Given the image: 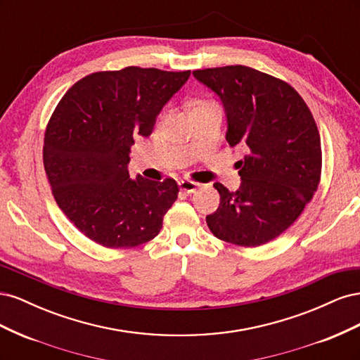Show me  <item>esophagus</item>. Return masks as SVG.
Instances as JSON below:
<instances>
[{
	"label": "esophagus",
	"mask_w": 360,
	"mask_h": 360,
	"mask_svg": "<svg viewBox=\"0 0 360 360\" xmlns=\"http://www.w3.org/2000/svg\"><path fill=\"white\" fill-rule=\"evenodd\" d=\"M179 186H180V189H181L183 192L193 193L195 191H197V189L200 188V184L192 181V180H181V181L179 183Z\"/></svg>",
	"instance_id": "1"
}]
</instances>
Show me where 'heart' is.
<instances>
[{
  "label": "heart",
  "mask_w": 360,
  "mask_h": 360,
  "mask_svg": "<svg viewBox=\"0 0 360 360\" xmlns=\"http://www.w3.org/2000/svg\"><path fill=\"white\" fill-rule=\"evenodd\" d=\"M212 106H216V103L212 102V101H198L197 103L192 106V112L200 111V110H205V108H212Z\"/></svg>",
  "instance_id": "obj_1"
}]
</instances>
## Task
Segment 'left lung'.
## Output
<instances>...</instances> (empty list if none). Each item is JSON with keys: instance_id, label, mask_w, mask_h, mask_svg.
Here are the masks:
<instances>
[{"instance_id": "8db88e82", "label": "left lung", "mask_w": 360, "mask_h": 360, "mask_svg": "<svg viewBox=\"0 0 360 360\" xmlns=\"http://www.w3.org/2000/svg\"><path fill=\"white\" fill-rule=\"evenodd\" d=\"M224 103L231 147L240 144L242 184L214 183L221 202L205 217L213 236L257 248L274 240L309 204L321 179L319 127L302 96L275 76L246 66L192 72Z\"/></svg>"}]
</instances>
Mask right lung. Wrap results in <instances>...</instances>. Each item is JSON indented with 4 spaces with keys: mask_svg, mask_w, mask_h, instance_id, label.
Masks as SVG:
<instances>
[{
    "mask_svg": "<svg viewBox=\"0 0 360 360\" xmlns=\"http://www.w3.org/2000/svg\"><path fill=\"white\" fill-rule=\"evenodd\" d=\"M189 75L135 66L96 72L73 84L53 110L43 165L58 207L94 243L135 248L159 234L179 186L169 177L130 180V146L153 132Z\"/></svg>",
    "mask_w": 360,
    "mask_h": 360,
    "instance_id": "1",
    "label": "right lung"
}]
</instances>
